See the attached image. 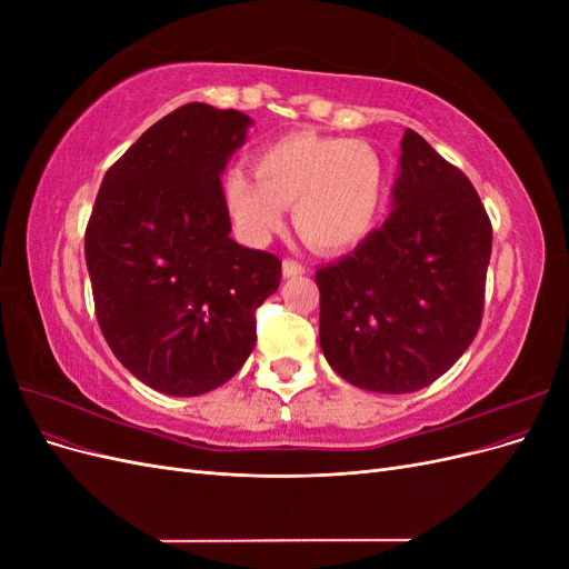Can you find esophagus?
I'll return each instance as SVG.
<instances>
[{"label": "esophagus", "instance_id": "1", "mask_svg": "<svg viewBox=\"0 0 569 569\" xmlns=\"http://www.w3.org/2000/svg\"><path fill=\"white\" fill-rule=\"evenodd\" d=\"M306 272V266L299 261H291V258H284L282 261V274L284 278H299V274Z\"/></svg>", "mask_w": 569, "mask_h": 569}]
</instances>
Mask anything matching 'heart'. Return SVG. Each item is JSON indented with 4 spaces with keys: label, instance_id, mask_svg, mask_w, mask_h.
<instances>
[{
    "label": "heart",
    "instance_id": "1",
    "mask_svg": "<svg viewBox=\"0 0 569 569\" xmlns=\"http://www.w3.org/2000/svg\"><path fill=\"white\" fill-rule=\"evenodd\" d=\"M253 173L230 170L222 182L230 216L253 242L278 232L295 206V228L308 244L343 251L372 230L382 209L380 157L343 137L284 134L256 151Z\"/></svg>",
    "mask_w": 569,
    "mask_h": 569
}]
</instances>
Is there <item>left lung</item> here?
<instances>
[{
  "mask_svg": "<svg viewBox=\"0 0 569 569\" xmlns=\"http://www.w3.org/2000/svg\"><path fill=\"white\" fill-rule=\"evenodd\" d=\"M393 211L316 272L320 349L349 385L418 391L468 351L485 313L491 220L462 170L416 130L401 140Z\"/></svg>",
  "mask_w": 569,
  "mask_h": 569,
  "instance_id": "left-lung-1",
  "label": "left lung"
}]
</instances>
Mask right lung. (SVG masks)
Returning a JSON list of instances; mask_svg holds the SVG:
<instances>
[{
	"label": "right lung",
	"mask_w": 569,
	"mask_h": 569,
	"mask_svg": "<svg viewBox=\"0 0 569 569\" xmlns=\"http://www.w3.org/2000/svg\"><path fill=\"white\" fill-rule=\"evenodd\" d=\"M251 118L184 104L153 123L101 180L84 230L94 311L113 356L168 396L226 385L256 343V308L278 256L237 244L220 176Z\"/></svg>",
	"instance_id": "right-lung-1"
}]
</instances>
